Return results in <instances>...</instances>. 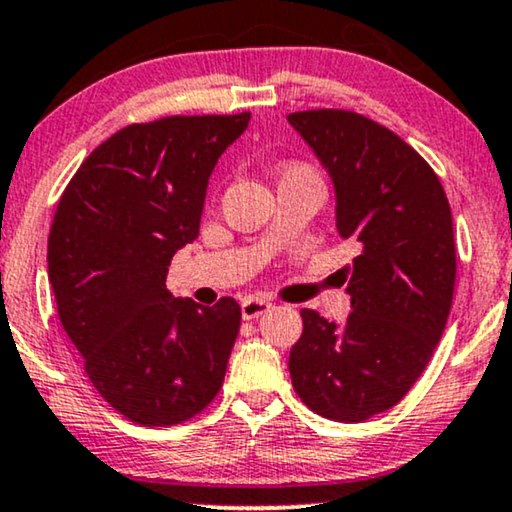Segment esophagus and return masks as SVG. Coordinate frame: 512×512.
Instances as JSON below:
<instances>
[{
  "instance_id": "1",
  "label": "esophagus",
  "mask_w": 512,
  "mask_h": 512,
  "mask_svg": "<svg viewBox=\"0 0 512 512\" xmlns=\"http://www.w3.org/2000/svg\"><path fill=\"white\" fill-rule=\"evenodd\" d=\"M271 304L269 299H262V297H245L243 302H241V316L245 318V320H255V318H260L262 313H267L269 309H271Z\"/></svg>"
}]
</instances>
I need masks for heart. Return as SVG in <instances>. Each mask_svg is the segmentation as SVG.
Instances as JSON below:
<instances>
[{
    "label": "heart",
    "mask_w": 512,
    "mask_h": 512,
    "mask_svg": "<svg viewBox=\"0 0 512 512\" xmlns=\"http://www.w3.org/2000/svg\"><path fill=\"white\" fill-rule=\"evenodd\" d=\"M290 170H295V168H290Z\"/></svg>",
    "instance_id": "heart-1"
}]
</instances>
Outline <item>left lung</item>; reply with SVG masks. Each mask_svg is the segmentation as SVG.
<instances>
[{"label": "left lung", "mask_w": 512, "mask_h": 512, "mask_svg": "<svg viewBox=\"0 0 512 512\" xmlns=\"http://www.w3.org/2000/svg\"><path fill=\"white\" fill-rule=\"evenodd\" d=\"M288 121L335 185L339 236L358 248L346 323L302 309L292 386L320 417L360 424L405 398L440 342L456 278L452 210L433 168L377 121L346 109Z\"/></svg>", "instance_id": "left-lung-1"}]
</instances>
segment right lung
Instances as JSON below:
<instances>
[{"instance_id":"obj_1","label":"right lung","mask_w":512,"mask_h":512,"mask_svg":"<svg viewBox=\"0 0 512 512\" xmlns=\"http://www.w3.org/2000/svg\"><path fill=\"white\" fill-rule=\"evenodd\" d=\"M250 112L131 124L65 187L49 234V283L67 337L102 398L140 426L196 417L220 391L241 306L173 297V255L199 236L215 163Z\"/></svg>"}]
</instances>
